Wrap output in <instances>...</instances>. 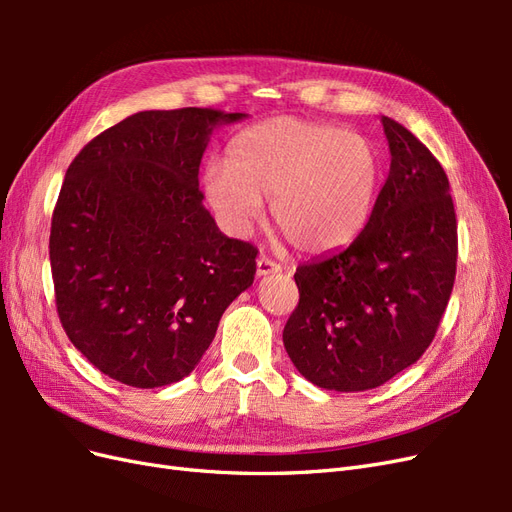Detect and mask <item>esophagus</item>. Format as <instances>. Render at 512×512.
I'll use <instances>...</instances> for the list:
<instances>
[{"label":"esophagus","mask_w":512,"mask_h":512,"mask_svg":"<svg viewBox=\"0 0 512 512\" xmlns=\"http://www.w3.org/2000/svg\"><path fill=\"white\" fill-rule=\"evenodd\" d=\"M280 271H282V267L277 265V262H273L271 258H267V256H260V258L256 260V275H258V277L273 275V273H280Z\"/></svg>","instance_id":"1"}]
</instances>
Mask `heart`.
<instances>
[{"label":"heart","instance_id":"1","mask_svg":"<svg viewBox=\"0 0 512 512\" xmlns=\"http://www.w3.org/2000/svg\"><path fill=\"white\" fill-rule=\"evenodd\" d=\"M384 166L369 138L324 123L275 117L243 130L228 162H209L207 203L235 235L271 196L277 228L309 254L342 250L361 235L376 209Z\"/></svg>","mask_w":512,"mask_h":512}]
</instances>
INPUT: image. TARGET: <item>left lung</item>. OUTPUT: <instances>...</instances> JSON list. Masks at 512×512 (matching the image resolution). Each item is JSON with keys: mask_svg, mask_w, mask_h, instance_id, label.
Instances as JSON below:
<instances>
[{"mask_svg": "<svg viewBox=\"0 0 512 512\" xmlns=\"http://www.w3.org/2000/svg\"><path fill=\"white\" fill-rule=\"evenodd\" d=\"M380 121L391 170L367 226L294 273L299 305L284 348L327 391L376 389L421 359L455 284L457 220L444 168L401 123Z\"/></svg>", "mask_w": 512, "mask_h": 512, "instance_id": "1", "label": "left lung"}]
</instances>
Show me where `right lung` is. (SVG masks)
<instances>
[{
    "label": "right lung",
    "mask_w": 512,
    "mask_h": 512,
    "mask_svg": "<svg viewBox=\"0 0 512 512\" xmlns=\"http://www.w3.org/2000/svg\"><path fill=\"white\" fill-rule=\"evenodd\" d=\"M215 108L143 111L87 143L51 222L57 314L102 374L136 389L183 380L254 282L252 243L222 235L198 190Z\"/></svg>",
    "instance_id": "right-lung-1"
}]
</instances>
